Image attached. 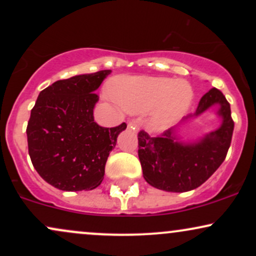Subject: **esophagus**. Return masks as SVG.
I'll return each instance as SVG.
<instances>
[{"mask_svg": "<svg viewBox=\"0 0 256 256\" xmlns=\"http://www.w3.org/2000/svg\"><path fill=\"white\" fill-rule=\"evenodd\" d=\"M140 120L132 119L131 122L128 124V128H131V130H134V131H138V128H140Z\"/></svg>", "mask_w": 256, "mask_h": 256, "instance_id": "1", "label": "esophagus"}]
</instances>
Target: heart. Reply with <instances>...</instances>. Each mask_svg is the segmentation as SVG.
<instances>
[{
	"label": "heart",
	"mask_w": 256,
	"mask_h": 256,
	"mask_svg": "<svg viewBox=\"0 0 256 256\" xmlns=\"http://www.w3.org/2000/svg\"><path fill=\"white\" fill-rule=\"evenodd\" d=\"M110 92L128 113L152 110L149 126L156 132L167 130L183 118L194 98L192 86L186 82L142 76L114 78Z\"/></svg>",
	"instance_id": "b5f03b06"
}]
</instances>
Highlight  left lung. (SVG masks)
Wrapping results in <instances>:
<instances>
[{"label": "left lung", "instance_id": "obj_1", "mask_svg": "<svg viewBox=\"0 0 256 256\" xmlns=\"http://www.w3.org/2000/svg\"><path fill=\"white\" fill-rule=\"evenodd\" d=\"M214 105L222 124L216 130L194 142H183L176 131L188 120L197 118ZM234 120L230 104L216 88L200 100L194 114L168 128L161 137H150L144 131L138 134V158L146 183L170 192H185L196 189L213 174L225 160L231 144Z\"/></svg>", "mask_w": 256, "mask_h": 256}]
</instances>
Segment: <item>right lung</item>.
<instances>
[{"label": "right lung", "instance_id": "1", "mask_svg": "<svg viewBox=\"0 0 256 256\" xmlns=\"http://www.w3.org/2000/svg\"><path fill=\"white\" fill-rule=\"evenodd\" d=\"M110 70L58 80L42 90L28 120L32 165L46 183L64 192H88L104 180V166L126 124L94 122L95 91Z\"/></svg>", "mask_w": 256, "mask_h": 256}]
</instances>
